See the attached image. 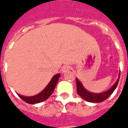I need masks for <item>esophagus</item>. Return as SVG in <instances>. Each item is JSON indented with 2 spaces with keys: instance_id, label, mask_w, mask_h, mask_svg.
I'll return each instance as SVG.
<instances>
[{
  "instance_id": "obj_1",
  "label": "esophagus",
  "mask_w": 128,
  "mask_h": 128,
  "mask_svg": "<svg viewBox=\"0 0 128 128\" xmlns=\"http://www.w3.org/2000/svg\"><path fill=\"white\" fill-rule=\"evenodd\" d=\"M70 68V66L69 65H64V66L62 67V72L64 73V72H66L67 71H68Z\"/></svg>"
}]
</instances>
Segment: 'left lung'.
<instances>
[{
  "mask_svg": "<svg viewBox=\"0 0 128 128\" xmlns=\"http://www.w3.org/2000/svg\"><path fill=\"white\" fill-rule=\"evenodd\" d=\"M118 75H119L118 78L117 79L115 84L108 90L104 92H101V93H93V92H90L86 90V89L84 88L82 84L79 81L78 78H76L77 92H78V94L86 102H92V103H99V102H104V100L108 99L111 94H112L113 92L114 91L118 83V81H119L120 73Z\"/></svg>",
  "mask_w": 128,
  "mask_h": 128,
  "instance_id": "left-lung-1",
  "label": "left lung"
}]
</instances>
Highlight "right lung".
Returning a JSON list of instances; mask_svg holds the SVG:
<instances>
[{
	"label": "right lung",
	"instance_id": "1",
	"mask_svg": "<svg viewBox=\"0 0 128 128\" xmlns=\"http://www.w3.org/2000/svg\"><path fill=\"white\" fill-rule=\"evenodd\" d=\"M60 77V73L54 75L53 78L51 79V80L50 81V82L48 84L46 87L40 93L36 94L35 96H24L22 95L18 94V96H20L24 102H26L28 104H34L44 102L45 100H46L52 94V93L54 91V89L56 88V84L58 82Z\"/></svg>",
	"mask_w": 128,
	"mask_h": 128
}]
</instances>
